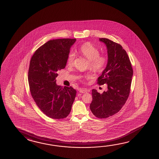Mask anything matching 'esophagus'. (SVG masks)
<instances>
[{"label": "esophagus", "mask_w": 159, "mask_h": 159, "mask_svg": "<svg viewBox=\"0 0 159 159\" xmlns=\"http://www.w3.org/2000/svg\"><path fill=\"white\" fill-rule=\"evenodd\" d=\"M88 92V90L86 89H79V92L80 93H85L86 92Z\"/></svg>", "instance_id": "esophagus-1"}]
</instances>
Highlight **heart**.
<instances>
[{"mask_svg": "<svg viewBox=\"0 0 159 159\" xmlns=\"http://www.w3.org/2000/svg\"><path fill=\"white\" fill-rule=\"evenodd\" d=\"M80 52L89 61V67L96 72H100L104 69L107 63L105 56L99 55V51L90 43H86L81 46ZM75 59V54L71 52L68 55L67 64L73 65Z\"/></svg>", "mask_w": 159, "mask_h": 159, "instance_id": "heart-1", "label": "heart"}]
</instances>
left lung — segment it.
Wrapping results in <instances>:
<instances>
[{
	"label": "left lung",
	"instance_id": "1",
	"mask_svg": "<svg viewBox=\"0 0 159 159\" xmlns=\"http://www.w3.org/2000/svg\"><path fill=\"white\" fill-rule=\"evenodd\" d=\"M99 41L106 46L108 61L98 84H107L108 90L102 94L92 90L90 109L95 117L106 118L117 113L125 104L129 94L133 70L122 46L108 39H99Z\"/></svg>",
	"mask_w": 159,
	"mask_h": 159
}]
</instances>
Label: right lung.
<instances>
[{
	"mask_svg": "<svg viewBox=\"0 0 159 159\" xmlns=\"http://www.w3.org/2000/svg\"><path fill=\"white\" fill-rule=\"evenodd\" d=\"M76 41L50 40L36 51L30 61L28 79L32 97L42 112L53 119L67 117L75 98V90L57 85L56 78L58 71L66 66Z\"/></svg>",
	"mask_w": 159,
	"mask_h": 159,
	"instance_id": "obj_1",
	"label": "right lung"
}]
</instances>
